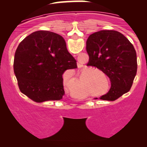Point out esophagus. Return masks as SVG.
I'll return each instance as SVG.
<instances>
[{
    "instance_id": "1",
    "label": "esophagus",
    "mask_w": 147,
    "mask_h": 147,
    "mask_svg": "<svg viewBox=\"0 0 147 147\" xmlns=\"http://www.w3.org/2000/svg\"><path fill=\"white\" fill-rule=\"evenodd\" d=\"M77 66H78V68H81V67H82V65L80 63H78L77 64Z\"/></svg>"
}]
</instances>
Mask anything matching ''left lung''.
<instances>
[{
  "mask_svg": "<svg viewBox=\"0 0 147 147\" xmlns=\"http://www.w3.org/2000/svg\"><path fill=\"white\" fill-rule=\"evenodd\" d=\"M87 65L97 67L110 79L109 92L101 99L114 101L130 90L137 73V55L126 36L115 30H100L86 41Z\"/></svg>",
  "mask_w": 147,
  "mask_h": 147,
  "instance_id": "obj_1",
  "label": "left lung"
}]
</instances>
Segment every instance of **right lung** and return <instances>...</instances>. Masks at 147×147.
<instances>
[{
    "label": "right lung",
    "instance_id": "right-lung-1",
    "mask_svg": "<svg viewBox=\"0 0 147 147\" xmlns=\"http://www.w3.org/2000/svg\"><path fill=\"white\" fill-rule=\"evenodd\" d=\"M77 68L64 38L50 31L30 34L15 52L14 71L20 90L36 102L61 99L65 93L62 75Z\"/></svg>",
    "mask_w": 147,
    "mask_h": 147
}]
</instances>
